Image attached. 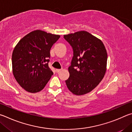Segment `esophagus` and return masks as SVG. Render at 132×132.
I'll return each mask as SVG.
<instances>
[{"label": "esophagus", "instance_id": "34e87169", "mask_svg": "<svg viewBox=\"0 0 132 132\" xmlns=\"http://www.w3.org/2000/svg\"><path fill=\"white\" fill-rule=\"evenodd\" d=\"M61 71V69H55V72L57 73L60 72Z\"/></svg>", "mask_w": 132, "mask_h": 132}]
</instances>
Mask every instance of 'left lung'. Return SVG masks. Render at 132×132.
<instances>
[{"mask_svg":"<svg viewBox=\"0 0 132 132\" xmlns=\"http://www.w3.org/2000/svg\"><path fill=\"white\" fill-rule=\"evenodd\" d=\"M64 38L73 50L67 86L77 96L89 93L104 77L107 61L105 46L100 39L84 31L65 35Z\"/></svg>","mask_w":132,"mask_h":132,"instance_id":"1","label":"left lung"}]
</instances>
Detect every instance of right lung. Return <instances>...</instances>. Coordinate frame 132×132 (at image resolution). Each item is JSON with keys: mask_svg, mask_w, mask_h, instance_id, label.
<instances>
[{"mask_svg": "<svg viewBox=\"0 0 132 132\" xmlns=\"http://www.w3.org/2000/svg\"><path fill=\"white\" fill-rule=\"evenodd\" d=\"M60 36L40 30L30 32L18 42L12 54L13 73L25 90L41 91L53 72L48 67L50 51Z\"/></svg>", "mask_w": 132, "mask_h": 132, "instance_id": "add662e5", "label": "right lung"}]
</instances>
